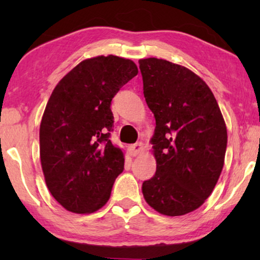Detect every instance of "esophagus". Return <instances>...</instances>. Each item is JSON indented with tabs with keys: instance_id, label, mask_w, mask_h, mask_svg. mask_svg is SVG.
<instances>
[{
	"instance_id": "esophagus-1",
	"label": "esophagus",
	"mask_w": 260,
	"mask_h": 260,
	"mask_svg": "<svg viewBox=\"0 0 260 260\" xmlns=\"http://www.w3.org/2000/svg\"><path fill=\"white\" fill-rule=\"evenodd\" d=\"M129 150L131 152V155L137 156L142 150H143V143H142V142H137V143L130 145Z\"/></svg>"
}]
</instances>
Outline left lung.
<instances>
[{
  "mask_svg": "<svg viewBox=\"0 0 260 260\" xmlns=\"http://www.w3.org/2000/svg\"><path fill=\"white\" fill-rule=\"evenodd\" d=\"M138 62L156 120V173L142 184L143 197L163 215H184L200 207L218 182L227 147L225 120L211 88L190 70L157 58Z\"/></svg>",
  "mask_w": 260,
  "mask_h": 260,
  "instance_id": "left-lung-1",
  "label": "left lung"
}]
</instances>
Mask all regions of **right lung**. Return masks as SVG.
I'll use <instances>...</instances> for the list:
<instances>
[{"label": "right lung", "instance_id": "right-lung-1", "mask_svg": "<svg viewBox=\"0 0 260 260\" xmlns=\"http://www.w3.org/2000/svg\"><path fill=\"white\" fill-rule=\"evenodd\" d=\"M136 63L116 55L86 59L59 81L40 124V159L48 190L67 211L102 208L124 169V155L110 141V105L137 76Z\"/></svg>", "mask_w": 260, "mask_h": 260}]
</instances>
